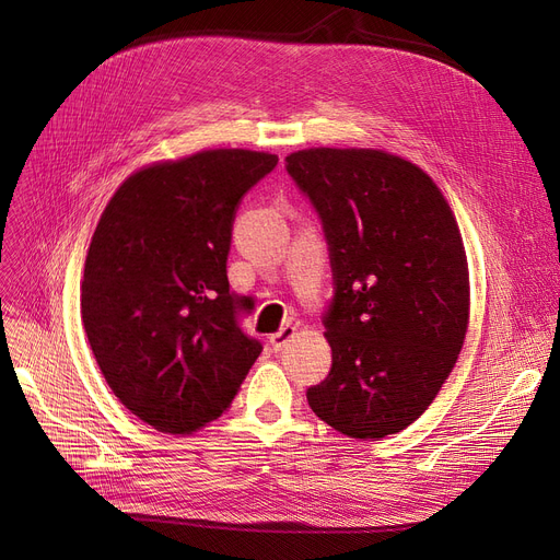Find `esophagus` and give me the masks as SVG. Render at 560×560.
Here are the masks:
<instances>
[{
    "label": "esophagus",
    "instance_id": "34e87169",
    "mask_svg": "<svg viewBox=\"0 0 560 560\" xmlns=\"http://www.w3.org/2000/svg\"><path fill=\"white\" fill-rule=\"evenodd\" d=\"M292 336H295V327H292V325H283L277 334L270 336L272 349H275V351H281V349L285 347V342H288Z\"/></svg>",
    "mask_w": 560,
    "mask_h": 560
}]
</instances>
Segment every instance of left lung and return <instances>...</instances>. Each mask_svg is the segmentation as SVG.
Returning <instances> with one entry per match:
<instances>
[{
    "label": "left lung",
    "instance_id": "1",
    "mask_svg": "<svg viewBox=\"0 0 560 560\" xmlns=\"http://www.w3.org/2000/svg\"><path fill=\"white\" fill-rule=\"evenodd\" d=\"M285 172L322 222L334 275L322 315L331 372L308 406L351 438L399 433L443 388L467 329L450 203L418 165L376 150H304Z\"/></svg>",
    "mask_w": 560,
    "mask_h": 560
}]
</instances>
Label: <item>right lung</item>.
<instances>
[{"mask_svg":"<svg viewBox=\"0 0 560 560\" xmlns=\"http://www.w3.org/2000/svg\"><path fill=\"white\" fill-rule=\"evenodd\" d=\"M277 163L211 150L144 167L102 213L81 283L85 336L115 397L159 431L220 418L260 357L226 258L235 211Z\"/></svg>","mask_w":560,"mask_h":560,"instance_id":"1","label":"right lung"}]
</instances>
